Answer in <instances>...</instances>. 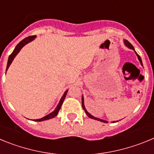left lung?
I'll use <instances>...</instances> for the list:
<instances>
[{"instance_id": "left-lung-1", "label": "left lung", "mask_w": 154, "mask_h": 154, "mask_svg": "<svg viewBox=\"0 0 154 154\" xmlns=\"http://www.w3.org/2000/svg\"><path fill=\"white\" fill-rule=\"evenodd\" d=\"M123 42H124V45L126 46V47L129 48L130 49H132V50H133V51H135L136 55H137V58H138L139 61H140V62L141 65H143V62H142V60H141L140 56V55H139L138 54H137V51H136L135 49H134V48H133V46L132 45L130 44V42H128L127 40H125V39H124V40H123ZM82 108H83V109L85 110V113H86V115L88 116H89V118H91V119H96V120H98V121H100V122H103V123H108V122H107L106 120H104V119H99V118L95 117V116H93L91 115V114L89 113V112H88V111H87L86 109H85V105H84V98H83V96H82ZM116 122H118V121H113L112 123H116Z\"/></svg>"}]
</instances>
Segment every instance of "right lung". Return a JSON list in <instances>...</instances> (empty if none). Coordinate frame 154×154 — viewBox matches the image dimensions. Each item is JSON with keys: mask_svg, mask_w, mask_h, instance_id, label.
<instances>
[{"mask_svg": "<svg viewBox=\"0 0 154 154\" xmlns=\"http://www.w3.org/2000/svg\"><path fill=\"white\" fill-rule=\"evenodd\" d=\"M35 38H36V35H34V36H28V37H27V38H25L23 39L22 41H21V42H19L18 44L17 45V46L14 48V49L13 52L11 54L10 56H9V58H8V64H7L6 72H7V70L8 69V68H9V66L11 65V62H13L14 58H15V56L17 55V54H18L19 51H21V48H22L24 45H26L28 43H29V42H32L33 40H35ZM68 90H69V89H67V90L64 92L63 96H62V98H61V99H60V101H59L58 104L57 105L56 108L55 109V110H54L53 112H51V113H49L48 115L45 116H44V117L41 118V119H34V121H37V122H42V121L48 120V119H51V118H54L55 116H56L58 113V111L60 110L61 106H62V103H63V102H64V99H65V96H66V94H67V92H68Z\"/></svg>", "mask_w": 154, "mask_h": 154, "instance_id": "1", "label": "right lung"}]
</instances>
